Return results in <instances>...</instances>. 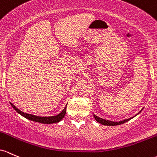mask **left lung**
Listing matches in <instances>:
<instances>
[{
  "instance_id": "1",
  "label": "left lung",
  "mask_w": 157,
  "mask_h": 157,
  "mask_svg": "<svg viewBox=\"0 0 157 157\" xmlns=\"http://www.w3.org/2000/svg\"><path fill=\"white\" fill-rule=\"evenodd\" d=\"M142 111V110H141ZM140 111V113L141 112ZM136 115H138V114H136ZM93 117H94L95 119H96V121H98V122H99L100 124H103V125H107V126H114V125H119V124H123V123L126 122V121L131 120L132 118H130V119H124V120H122V121H109V120H106V119H101V118L97 117V116H96L94 114L93 115Z\"/></svg>"
}]
</instances>
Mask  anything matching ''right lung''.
<instances>
[{
    "instance_id": "1",
    "label": "right lung",
    "mask_w": 157,
    "mask_h": 157,
    "mask_svg": "<svg viewBox=\"0 0 157 157\" xmlns=\"http://www.w3.org/2000/svg\"><path fill=\"white\" fill-rule=\"evenodd\" d=\"M11 104L12 107L15 109L16 111L19 114L22 116V117H25L26 119H29V120L33 121H36V122H40L42 123V124H53V123H56V122H59L64 117L65 114H66V109H67V105L65 106L64 109L62 110L59 114L58 115L54 116V117H38V116H35L33 115V114H29V113H26L21 111L20 110L17 108L14 105Z\"/></svg>"
}]
</instances>
